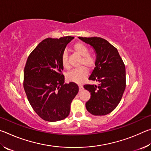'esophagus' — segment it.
<instances>
[{"mask_svg":"<svg viewBox=\"0 0 151 151\" xmlns=\"http://www.w3.org/2000/svg\"><path fill=\"white\" fill-rule=\"evenodd\" d=\"M78 87H79V91H81L83 89V85H79Z\"/></svg>","mask_w":151,"mask_h":151,"instance_id":"esophagus-1","label":"esophagus"}]
</instances>
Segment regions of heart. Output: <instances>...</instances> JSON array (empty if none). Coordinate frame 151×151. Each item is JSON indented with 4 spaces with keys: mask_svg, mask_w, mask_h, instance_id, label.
<instances>
[{
    "mask_svg": "<svg viewBox=\"0 0 151 151\" xmlns=\"http://www.w3.org/2000/svg\"><path fill=\"white\" fill-rule=\"evenodd\" d=\"M73 49L76 54L82 57L78 63V66L81 67L68 73L66 75V78L68 82L81 83L85 81L88 74L87 69L85 67L88 68V69L93 68L95 66L96 59L93 55L88 54L89 49L88 47L83 42L75 43L73 46ZM61 62L64 68H68L69 64H68V54L66 50H64L62 52Z\"/></svg>",
    "mask_w": 151,
    "mask_h": 151,
    "instance_id": "b5f03b06",
    "label": "heart"
}]
</instances>
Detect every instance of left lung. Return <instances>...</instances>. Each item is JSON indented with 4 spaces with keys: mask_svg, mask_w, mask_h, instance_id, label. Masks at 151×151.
<instances>
[{
    "mask_svg": "<svg viewBox=\"0 0 151 151\" xmlns=\"http://www.w3.org/2000/svg\"><path fill=\"white\" fill-rule=\"evenodd\" d=\"M93 47L96 52L95 67L88 79L100 83L85 85L91 93L86 108L95 116L106 115L116 108L126 87L125 66L116 48L100 37H78Z\"/></svg>",
    "mask_w": 151,
    "mask_h": 151,
    "instance_id": "1",
    "label": "left lung"
}]
</instances>
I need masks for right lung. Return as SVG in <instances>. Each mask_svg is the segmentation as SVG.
Masks as SVG:
<instances>
[{
  "instance_id": "obj_1",
  "label": "right lung",
  "mask_w": 151,
  "mask_h": 151,
  "mask_svg": "<svg viewBox=\"0 0 151 151\" xmlns=\"http://www.w3.org/2000/svg\"><path fill=\"white\" fill-rule=\"evenodd\" d=\"M73 37L48 38L40 42L27 58L23 86L28 100L43 120L56 122L70 113L71 102L77 94L76 83H65L61 55Z\"/></svg>"
}]
</instances>
